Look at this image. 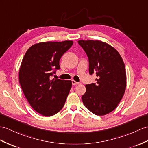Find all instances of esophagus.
I'll return each mask as SVG.
<instances>
[{"instance_id":"esophagus-1","label":"esophagus","mask_w":148,"mask_h":148,"mask_svg":"<svg viewBox=\"0 0 148 148\" xmlns=\"http://www.w3.org/2000/svg\"><path fill=\"white\" fill-rule=\"evenodd\" d=\"M71 82H72V85H76L80 84V83H79V82H77L75 81V80H72V81H71Z\"/></svg>"}]
</instances>
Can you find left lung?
<instances>
[{
  "mask_svg": "<svg viewBox=\"0 0 148 148\" xmlns=\"http://www.w3.org/2000/svg\"><path fill=\"white\" fill-rule=\"evenodd\" d=\"M89 62V73L96 74V84L86 85L82 100L85 107L97 116L113 111L124 95L126 71L120 54L112 46L99 40H79Z\"/></svg>",
  "mask_w": 148,
  "mask_h": 148,
  "instance_id": "8db88e82",
  "label": "left lung"
}]
</instances>
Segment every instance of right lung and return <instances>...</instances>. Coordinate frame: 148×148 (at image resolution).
Masks as SVG:
<instances>
[{
  "label": "right lung",
  "mask_w": 148,
  "mask_h": 148,
  "mask_svg": "<svg viewBox=\"0 0 148 148\" xmlns=\"http://www.w3.org/2000/svg\"><path fill=\"white\" fill-rule=\"evenodd\" d=\"M73 43L72 41L37 43L27 49L21 62V86L31 106L42 116L57 114L65 103L71 81L51 80V77L60 68V58Z\"/></svg>",
  "instance_id": "right-lung-1"
}]
</instances>
